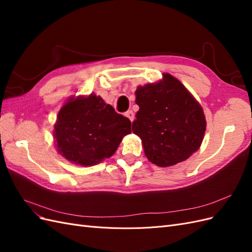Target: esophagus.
I'll use <instances>...</instances> for the list:
<instances>
[{
	"label": "esophagus",
	"mask_w": 252,
	"mask_h": 252,
	"mask_svg": "<svg viewBox=\"0 0 252 252\" xmlns=\"http://www.w3.org/2000/svg\"><path fill=\"white\" fill-rule=\"evenodd\" d=\"M125 116L129 119V120H130L131 122L133 121V119H134V113H133V111L132 110H128V111H126L125 112Z\"/></svg>",
	"instance_id": "esophagus-1"
}]
</instances>
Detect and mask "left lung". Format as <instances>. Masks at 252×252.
Returning <instances> with one entry per match:
<instances>
[{"label": "left lung", "instance_id": "left-lung-1", "mask_svg": "<svg viewBox=\"0 0 252 252\" xmlns=\"http://www.w3.org/2000/svg\"><path fill=\"white\" fill-rule=\"evenodd\" d=\"M135 95L140 109L132 132L141 138L152 164L172 166L200 148L206 130L204 112L179 80L165 73L162 82L139 87Z\"/></svg>", "mask_w": 252, "mask_h": 252}]
</instances>
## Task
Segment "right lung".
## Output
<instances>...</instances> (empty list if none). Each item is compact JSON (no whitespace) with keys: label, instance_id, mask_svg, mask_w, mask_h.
<instances>
[{"label":"right lung","instance_id":"add662e5","mask_svg":"<svg viewBox=\"0 0 252 252\" xmlns=\"http://www.w3.org/2000/svg\"><path fill=\"white\" fill-rule=\"evenodd\" d=\"M131 132V122L94 94L67 102L58 114L55 138L59 152L82 166L110 158Z\"/></svg>","mask_w":252,"mask_h":252}]
</instances>
